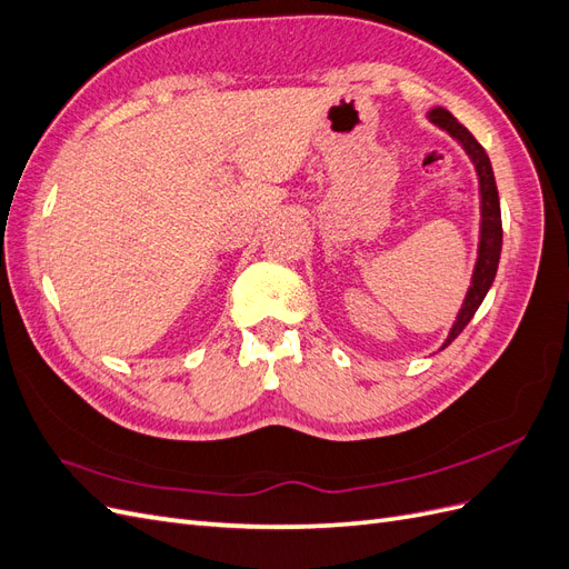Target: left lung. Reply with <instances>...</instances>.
I'll use <instances>...</instances> for the list:
<instances>
[{"instance_id": "left-lung-1", "label": "left lung", "mask_w": 569, "mask_h": 569, "mask_svg": "<svg viewBox=\"0 0 569 569\" xmlns=\"http://www.w3.org/2000/svg\"><path fill=\"white\" fill-rule=\"evenodd\" d=\"M427 119L446 131L452 140H458L462 144V150L467 152L469 161L475 164L477 171V181H479V209H481V221H479V246H477V262L472 271V281H469V288L465 293L462 307L452 321V327L441 343V350L448 348L452 340H456L462 329L469 323V319L475 317L479 310V305L483 302L486 293L496 279L498 262H500V248H502V223H500V200H498V188H496V178L491 169V159L486 154V150L475 140V136L467 131V128L452 117V113L443 107H431L427 111Z\"/></svg>"}]
</instances>
